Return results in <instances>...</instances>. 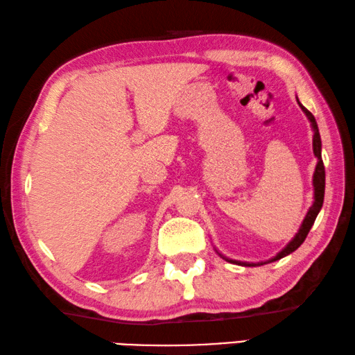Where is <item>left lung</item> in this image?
<instances>
[{"label": "left lung", "instance_id": "1", "mask_svg": "<svg viewBox=\"0 0 355 355\" xmlns=\"http://www.w3.org/2000/svg\"><path fill=\"white\" fill-rule=\"evenodd\" d=\"M297 104H300V107L302 109L304 114L307 115L310 124H312V129H313V154L315 157L318 159V164H316V168H315V173H313V190H315V201H313V206L309 209V212L306 215V218H304L302 225L300 227V231H297V234L293 237V240L290 241V243L284 248V250L281 252L276 254V257H272L271 260H268V262H260V263H248V262H239V260H231V259H226L225 256H220L223 259H226L227 262L231 263H237V265H243V266H257V265H263V263H270V262H276V260L282 259L285 256H288V254H291L293 251H296L297 248H300L304 240H306L307 234L310 229H312L313 223L316 220V216H318L320 210L322 207V201H324V185H326V171H324V164H322V159H321V137H320V130H318V124H316V120L315 116L310 114V112L304 107V105L297 101Z\"/></svg>", "mask_w": 355, "mask_h": 355}]
</instances>
